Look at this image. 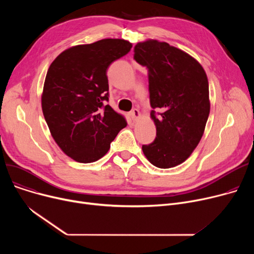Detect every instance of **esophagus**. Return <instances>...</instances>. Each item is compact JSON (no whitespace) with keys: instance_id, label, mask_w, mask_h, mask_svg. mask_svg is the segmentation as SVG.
Listing matches in <instances>:
<instances>
[{"instance_id":"1","label":"esophagus","mask_w":254,"mask_h":254,"mask_svg":"<svg viewBox=\"0 0 254 254\" xmlns=\"http://www.w3.org/2000/svg\"><path fill=\"white\" fill-rule=\"evenodd\" d=\"M129 116L131 117V119L134 120V122H136V120L140 117V112L138 109H132L130 112H129Z\"/></svg>"}]
</instances>
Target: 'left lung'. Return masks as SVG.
I'll use <instances>...</instances> for the list:
<instances>
[{
	"label": "left lung",
	"mask_w": 254,
	"mask_h": 254,
	"mask_svg": "<svg viewBox=\"0 0 254 254\" xmlns=\"http://www.w3.org/2000/svg\"><path fill=\"white\" fill-rule=\"evenodd\" d=\"M134 59L148 68L150 105L161 110L158 116L151 112L156 138L142 146L143 153L157 168L176 167L204 134L210 113L206 72L189 53L155 39L137 43Z\"/></svg>",
	"instance_id": "8db88e82"
}]
</instances>
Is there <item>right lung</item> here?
<instances>
[{"label":"right lung","instance_id":"1","mask_svg":"<svg viewBox=\"0 0 254 254\" xmlns=\"http://www.w3.org/2000/svg\"><path fill=\"white\" fill-rule=\"evenodd\" d=\"M132 44L103 39L72 46L53 61L41 97L42 111L59 147L78 163H93L110 148L127 123L109 105L107 69L126 56Z\"/></svg>","mask_w":254,"mask_h":254}]
</instances>
